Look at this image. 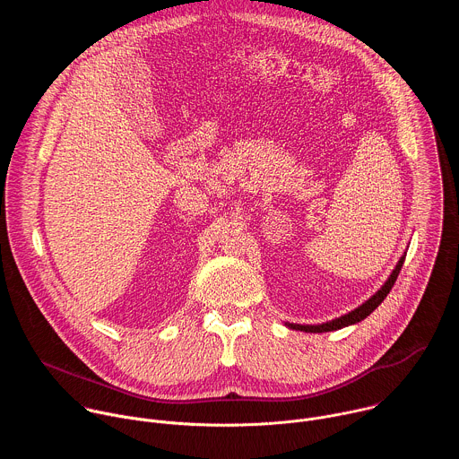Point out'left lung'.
Wrapping results in <instances>:
<instances>
[{
	"label": "left lung",
	"mask_w": 459,
	"mask_h": 459,
	"mask_svg": "<svg viewBox=\"0 0 459 459\" xmlns=\"http://www.w3.org/2000/svg\"><path fill=\"white\" fill-rule=\"evenodd\" d=\"M405 255H407V252L400 257V261L396 264L394 271L390 273V276H388V280L383 283V287H381L374 296H370L365 303H361L358 308L351 310L349 314H343V316H340V317H336V319H333V321H325V323H317V325H299V323H285V325L289 326V329H292V331H303V333H331V331H340V329H343V326L359 323V321L365 319L368 314H372V312L377 308V305H381V301L386 298V294L390 292V289L394 287V283H396V280H398V274H400V271H402V267H403Z\"/></svg>",
	"instance_id": "8db88e82"
}]
</instances>
